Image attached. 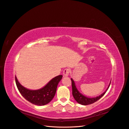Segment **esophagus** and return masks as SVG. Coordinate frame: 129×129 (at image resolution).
Segmentation results:
<instances>
[{
    "label": "esophagus",
    "mask_w": 129,
    "mask_h": 129,
    "mask_svg": "<svg viewBox=\"0 0 129 129\" xmlns=\"http://www.w3.org/2000/svg\"><path fill=\"white\" fill-rule=\"evenodd\" d=\"M70 73V70L69 69H65L63 71V75L64 77H67L69 76Z\"/></svg>",
    "instance_id": "esophagus-1"
}]
</instances>
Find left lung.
<instances>
[{
    "instance_id": "1",
    "label": "left lung",
    "mask_w": 129,
    "mask_h": 129,
    "mask_svg": "<svg viewBox=\"0 0 129 129\" xmlns=\"http://www.w3.org/2000/svg\"><path fill=\"white\" fill-rule=\"evenodd\" d=\"M71 80L72 82L73 97H74L75 99L77 102V103H78L79 104L83 105H89L91 104H92V103H93L98 101L99 99L103 96L104 94L106 93V92L107 91V90H108L109 87L110 85V84H111V82H110L108 88L106 89V90H105L104 92L102 94L99 95V96H97L96 97L89 98V97H87L86 96H84V95H83L82 93H80L79 92V91L78 90V89H77L74 80H73L72 78H71Z\"/></svg>"
}]
</instances>
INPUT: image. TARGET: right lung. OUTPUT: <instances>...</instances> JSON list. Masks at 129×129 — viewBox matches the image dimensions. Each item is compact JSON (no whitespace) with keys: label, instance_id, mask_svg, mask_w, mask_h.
<instances>
[{"label":"right lung","instance_id":"right-lung-1","mask_svg":"<svg viewBox=\"0 0 129 129\" xmlns=\"http://www.w3.org/2000/svg\"><path fill=\"white\" fill-rule=\"evenodd\" d=\"M59 75L51 79L46 85L39 90H31L22 86L16 76V83L21 94L27 101L37 105L42 106L50 103L54 97L57 85L62 78Z\"/></svg>","mask_w":129,"mask_h":129}]
</instances>
